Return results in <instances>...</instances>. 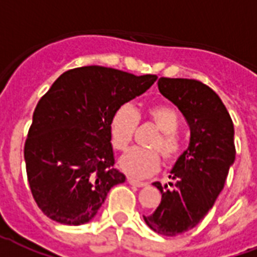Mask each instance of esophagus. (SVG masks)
<instances>
[{
  "label": "esophagus",
  "instance_id": "1",
  "mask_svg": "<svg viewBox=\"0 0 257 257\" xmlns=\"http://www.w3.org/2000/svg\"><path fill=\"white\" fill-rule=\"evenodd\" d=\"M127 182L133 186H137V188H143V186H146V182H141V181L133 180V178H127Z\"/></svg>",
  "mask_w": 257,
  "mask_h": 257
}]
</instances>
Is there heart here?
Wrapping results in <instances>:
<instances>
[{"mask_svg": "<svg viewBox=\"0 0 257 257\" xmlns=\"http://www.w3.org/2000/svg\"><path fill=\"white\" fill-rule=\"evenodd\" d=\"M145 118L157 130L158 135L149 141L150 149H133L119 161L123 172L134 178H146L160 169V153L165 162L173 164L182 153V143L177 137L178 115L169 104H151L145 110ZM139 115L130 104H123L114 111L110 120V135L112 146L119 151L128 149L134 141Z\"/></svg>", "mask_w": 257, "mask_h": 257, "instance_id": "b5f03b06", "label": "heart"}]
</instances>
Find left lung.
<instances>
[{"label":"left lung","mask_w":257,"mask_h":257,"mask_svg":"<svg viewBox=\"0 0 257 257\" xmlns=\"http://www.w3.org/2000/svg\"><path fill=\"white\" fill-rule=\"evenodd\" d=\"M158 89L174 103L190 127L188 149L177 160L153 213L143 216L157 233L177 236L192 229L206 216L225 185L236 157L233 122L220 96L208 85L193 79L161 77Z\"/></svg>","instance_id":"8db88e82"}]
</instances>
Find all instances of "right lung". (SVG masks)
<instances>
[{
  "label": "right lung",
  "mask_w": 257,
  "mask_h": 257,
  "mask_svg": "<svg viewBox=\"0 0 257 257\" xmlns=\"http://www.w3.org/2000/svg\"><path fill=\"white\" fill-rule=\"evenodd\" d=\"M156 80L100 65L57 77L36 106L24 147L29 188L44 214L64 225L85 224L110 189L126 181L114 168L111 116Z\"/></svg>",
  "instance_id": "obj_1"
}]
</instances>
